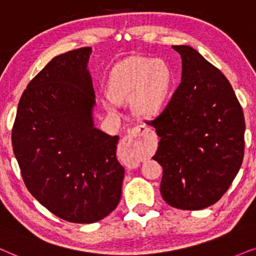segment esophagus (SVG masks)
<instances>
[{"label": "esophagus", "instance_id": "obj_1", "mask_svg": "<svg viewBox=\"0 0 256 256\" xmlns=\"http://www.w3.org/2000/svg\"><path fill=\"white\" fill-rule=\"evenodd\" d=\"M148 131L150 128H146L145 125H138L132 128L128 131V134L122 139L120 145H119L120 151L124 153H137L142 144V137L145 134H148ZM136 166L137 165H134V168H136Z\"/></svg>", "mask_w": 256, "mask_h": 256}]
</instances>
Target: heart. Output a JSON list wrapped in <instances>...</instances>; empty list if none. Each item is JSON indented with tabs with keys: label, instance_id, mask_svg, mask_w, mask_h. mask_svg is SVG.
<instances>
[{
	"label": "heart",
	"instance_id": "obj_1",
	"mask_svg": "<svg viewBox=\"0 0 256 256\" xmlns=\"http://www.w3.org/2000/svg\"><path fill=\"white\" fill-rule=\"evenodd\" d=\"M171 84L168 68L151 58L138 60L125 66L117 77L114 97L134 100L138 114L150 117L162 108Z\"/></svg>",
	"mask_w": 256,
	"mask_h": 256
}]
</instances>
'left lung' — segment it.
<instances>
[{"instance_id": "obj_1", "label": "left lung", "mask_w": 256, "mask_h": 256, "mask_svg": "<svg viewBox=\"0 0 256 256\" xmlns=\"http://www.w3.org/2000/svg\"><path fill=\"white\" fill-rule=\"evenodd\" d=\"M182 82L148 125L160 138L152 156L162 166L160 193L170 206L196 210L216 204L241 168L242 108L224 74L188 46H173Z\"/></svg>"}]
</instances>
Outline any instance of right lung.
Here are the masks:
<instances>
[{"label": "right lung", "instance_id": "add662e5", "mask_svg": "<svg viewBox=\"0 0 256 256\" xmlns=\"http://www.w3.org/2000/svg\"><path fill=\"white\" fill-rule=\"evenodd\" d=\"M90 54L85 46L51 60L23 92L12 131L26 188L76 224L96 222L117 207L125 173L116 156L118 136L94 126Z\"/></svg>", "mask_w": 256, "mask_h": 256}]
</instances>
